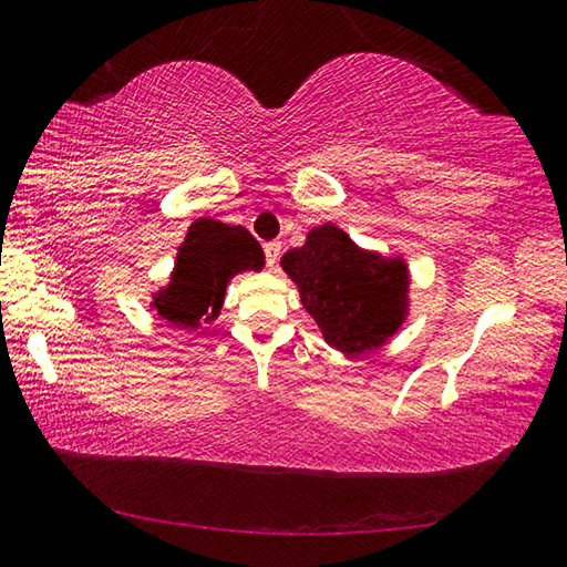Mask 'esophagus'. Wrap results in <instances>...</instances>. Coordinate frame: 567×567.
<instances>
[{
	"mask_svg": "<svg viewBox=\"0 0 567 567\" xmlns=\"http://www.w3.org/2000/svg\"><path fill=\"white\" fill-rule=\"evenodd\" d=\"M264 256H266V266L274 268L278 256H281V241H266L264 244Z\"/></svg>",
	"mask_w": 567,
	"mask_h": 567,
	"instance_id": "1",
	"label": "esophagus"
}]
</instances>
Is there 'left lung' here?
<instances>
[{"instance_id": "left-lung-1", "label": "left lung", "mask_w": 567, "mask_h": 567, "mask_svg": "<svg viewBox=\"0 0 567 567\" xmlns=\"http://www.w3.org/2000/svg\"><path fill=\"white\" fill-rule=\"evenodd\" d=\"M281 266L333 349L363 353L399 329L409 289L405 266L361 251L341 228H313Z\"/></svg>"}]
</instances>
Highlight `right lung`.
I'll return each instance as SVG.
<instances>
[{
    "label": "right lung",
    "mask_w": 567,
    "mask_h": 567,
    "mask_svg": "<svg viewBox=\"0 0 567 567\" xmlns=\"http://www.w3.org/2000/svg\"><path fill=\"white\" fill-rule=\"evenodd\" d=\"M264 251L244 226L202 218L188 228L178 248L176 271L164 293L154 296L156 311L178 326L214 321L224 303L226 281L246 268H261Z\"/></svg>",
    "instance_id": "add662e5"
}]
</instances>
